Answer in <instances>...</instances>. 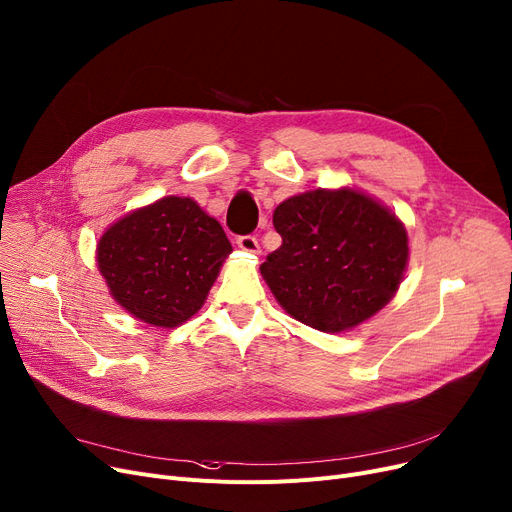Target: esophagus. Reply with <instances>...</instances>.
Wrapping results in <instances>:
<instances>
[{
  "label": "esophagus",
  "instance_id": "obj_1",
  "mask_svg": "<svg viewBox=\"0 0 512 512\" xmlns=\"http://www.w3.org/2000/svg\"><path fill=\"white\" fill-rule=\"evenodd\" d=\"M238 247L244 251V253H251V255H257L259 253V242L255 236H240L236 240Z\"/></svg>",
  "mask_w": 512,
  "mask_h": 512
}]
</instances>
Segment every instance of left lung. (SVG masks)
Listing matches in <instances>:
<instances>
[{
  "instance_id": "1",
  "label": "left lung",
  "mask_w": 512,
  "mask_h": 512,
  "mask_svg": "<svg viewBox=\"0 0 512 512\" xmlns=\"http://www.w3.org/2000/svg\"><path fill=\"white\" fill-rule=\"evenodd\" d=\"M280 249L261 276L288 316L320 332L370 320L395 297L410 247L406 226L358 188L309 190L274 209Z\"/></svg>"
}]
</instances>
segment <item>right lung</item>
<instances>
[{
	"mask_svg": "<svg viewBox=\"0 0 512 512\" xmlns=\"http://www.w3.org/2000/svg\"><path fill=\"white\" fill-rule=\"evenodd\" d=\"M232 253L224 228L190 196H163L110 224L96 261L108 293L157 328L188 322L205 305Z\"/></svg>",
	"mask_w": 512,
	"mask_h": 512,
	"instance_id": "right-lung-1",
	"label": "right lung"
}]
</instances>
